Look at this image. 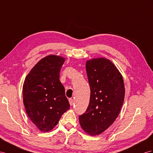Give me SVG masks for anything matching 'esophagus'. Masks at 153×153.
<instances>
[{
  "instance_id": "1",
  "label": "esophagus",
  "mask_w": 153,
  "mask_h": 153,
  "mask_svg": "<svg viewBox=\"0 0 153 153\" xmlns=\"http://www.w3.org/2000/svg\"><path fill=\"white\" fill-rule=\"evenodd\" d=\"M69 103H70V105H71V106H72L73 104H74V100L73 99H70L69 100Z\"/></svg>"
}]
</instances>
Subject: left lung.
Returning a JSON list of instances; mask_svg holds the SVG:
<instances>
[{
  "label": "left lung",
  "instance_id": "left-lung-1",
  "mask_svg": "<svg viewBox=\"0 0 153 153\" xmlns=\"http://www.w3.org/2000/svg\"><path fill=\"white\" fill-rule=\"evenodd\" d=\"M86 70L91 97L87 111L79 116V120L85 132L96 136L107 130L119 115L124 101L125 86L119 70L107 59L87 61Z\"/></svg>",
  "mask_w": 153,
  "mask_h": 153
}]
</instances>
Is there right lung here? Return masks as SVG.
I'll list each match as a JSON object with an SVG mask.
<instances>
[{
	"label": "right lung",
	"instance_id": "right-lung-1",
	"mask_svg": "<svg viewBox=\"0 0 153 153\" xmlns=\"http://www.w3.org/2000/svg\"><path fill=\"white\" fill-rule=\"evenodd\" d=\"M65 59L50 55L39 61L27 75L22 87L23 103L32 123L42 132L56 126L69 110L59 72Z\"/></svg>",
	"mask_w": 153,
	"mask_h": 153
}]
</instances>
